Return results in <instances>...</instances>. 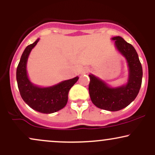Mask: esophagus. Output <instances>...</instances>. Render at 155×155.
<instances>
[{"instance_id": "esophagus-1", "label": "esophagus", "mask_w": 155, "mask_h": 155, "mask_svg": "<svg viewBox=\"0 0 155 155\" xmlns=\"http://www.w3.org/2000/svg\"><path fill=\"white\" fill-rule=\"evenodd\" d=\"M88 71H89V69L88 68H84V69H83L82 74H87V73Z\"/></svg>"}]
</instances>
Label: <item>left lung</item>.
<instances>
[{"instance_id":"1","label":"left lung","mask_w":155,"mask_h":155,"mask_svg":"<svg viewBox=\"0 0 155 155\" xmlns=\"http://www.w3.org/2000/svg\"><path fill=\"white\" fill-rule=\"evenodd\" d=\"M115 47L127 60L129 68L127 83L118 87H111L105 81L92 74L89 92L92 102L97 108L111 111H120L133 102L139 92L142 82L143 71L135 48L122 37L112 38Z\"/></svg>"}]
</instances>
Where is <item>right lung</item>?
<instances>
[{
	"label": "right lung",
	"instance_id": "right-lung-1",
	"mask_svg": "<svg viewBox=\"0 0 155 155\" xmlns=\"http://www.w3.org/2000/svg\"><path fill=\"white\" fill-rule=\"evenodd\" d=\"M38 41L39 38L28 45L23 51L17 68V85L21 97L30 107L40 113L51 114L65 107L69 90L79 77L65 80L49 87H40L32 84L27 74V61L31 50Z\"/></svg>",
	"mask_w": 155,
	"mask_h": 155
}]
</instances>
